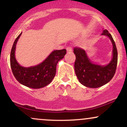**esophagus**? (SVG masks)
<instances>
[{
	"instance_id": "obj_1",
	"label": "esophagus",
	"mask_w": 127,
	"mask_h": 127,
	"mask_svg": "<svg viewBox=\"0 0 127 127\" xmlns=\"http://www.w3.org/2000/svg\"><path fill=\"white\" fill-rule=\"evenodd\" d=\"M67 52H71L72 51V47H70V46H68V47H67Z\"/></svg>"
}]
</instances>
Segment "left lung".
<instances>
[{
  "label": "left lung",
  "instance_id": "left-lung-1",
  "mask_svg": "<svg viewBox=\"0 0 127 127\" xmlns=\"http://www.w3.org/2000/svg\"><path fill=\"white\" fill-rule=\"evenodd\" d=\"M101 35L109 37L113 45V57L106 65L93 63L89 59L85 51L75 47L73 49L76 55L75 71L81 84L89 88H98L108 83L116 72L118 63V51L115 41L107 30H103Z\"/></svg>",
  "mask_w": 127,
  "mask_h": 127
}]
</instances>
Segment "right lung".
<instances>
[{
  "label": "right lung",
  "mask_w": 127,
  "mask_h": 127,
  "mask_svg": "<svg viewBox=\"0 0 127 127\" xmlns=\"http://www.w3.org/2000/svg\"><path fill=\"white\" fill-rule=\"evenodd\" d=\"M22 33L16 38L13 44L10 55V63L13 75L16 79L23 85L33 89L41 88L52 82L56 73L58 62L66 54V49L55 50L38 65L24 67L17 62L15 57L16 44Z\"/></svg>",
  "instance_id": "add662e5"
}]
</instances>
